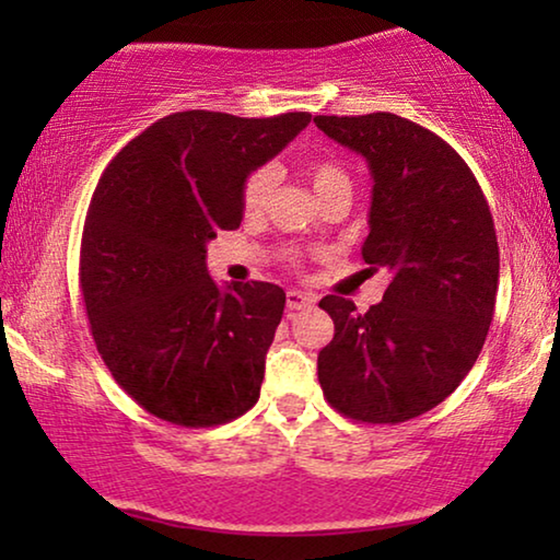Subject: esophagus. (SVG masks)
<instances>
[{"label": "esophagus", "instance_id": "34e87169", "mask_svg": "<svg viewBox=\"0 0 560 560\" xmlns=\"http://www.w3.org/2000/svg\"><path fill=\"white\" fill-rule=\"evenodd\" d=\"M316 303V298H313L311 293H301V290H288L285 293V305L288 311H301V308H308V305Z\"/></svg>", "mask_w": 560, "mask_h": 560}]
</instances>
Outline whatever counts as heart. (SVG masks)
<instances>
[{"label": "heart", "mask_w": 560, "mask_h": 560, "mask_svg": "<svg viewBox=\"0 0 560 560\" xmlns=\"http://www.w3.org/2000/svg\"><path fill=\"white\" fill-rule=\"evenodd\" d=\"M305 180L311 183L313 194L318 196L320 203L328 198H351V175L339 160L334 158H313L303 165ZM275 186H278V173L270 165L255 167L242 186V209L247 217L257 219L270 209V201L275 196Z\"/></svg>", "instance_id": "1"}]
</instances>
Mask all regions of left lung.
<instances>
[{
	"mask_svg": "<svg viewBox=\"0 0 560 560\" xmlns=\"http://www.w3.org/2000/svg\"><path fill=\"white\" fill-rule=\"evenodd\" d=\"M313 121L370 165L362 259L389 272L366 313L341 295L318 303L334 320L318 382L341 416L405 423L446 400L485 347L500 282L492 213L469 165L431 129L389 112Z\"/></svg>",
	"mask_w": 560,
	"mask_h": 560,
	"instance_id": "left-lung-1",
	"label": "left lung"
}]
</instances>
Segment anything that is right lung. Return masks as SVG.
I'll return each mask as SVG.
<instances>
[{
  "instance_id": "obj_1",
  "label": "right lung",
  "mask_w": 560,
  "mask_h": 560,
  "mask_svg": "<svg viewBox=\"0 0 560 560\" xmlns=\"http://www.w3.org/2000/svg\"><path fill=\"white\" fill-rule=\"evenodd\" d=\"M308 121L178 112L98 178L81 236L83 303L106 370L155 418L211 428L259 400L285 293L272 282L219 290L206 242L242 224L244 178Z\"/></svg>"
}]
</instances>
